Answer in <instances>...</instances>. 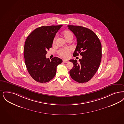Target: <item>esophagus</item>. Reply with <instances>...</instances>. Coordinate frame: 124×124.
Returning <instances> with one entry per match:
<instances>
[{
  "label": "esophagus",
  "mask_w": 124,
  "mask_h": 124,
  "mask_svg": "<svg viewBox=\"0 0 124 124\" xmlns=\"http://www.w3.org/2000/svg\"><path fill=\"white\" fill-rule=\"evenodd\" d=\"M63 62H65V63H67L69 62L68 60H63Z\"/></svg>",
  "instance_id": "1"
}]
</instances>
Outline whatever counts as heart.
<instances>
[{
  "mask_svg": "<svg viewBox=\"0 0 124 124\" xmlns=\"http://www.w3.org/2000/svg\"><path fill=\"white\" fill-rule=\"evenodd\" d=\"M62 35L65 38V39L67 40L69 38H73V33L69 31H63L62 33ZM56 36L54 37L52 43L53 44H54L56 42ZM71 49L70 48H61L58 51V54L60 56L64 58H68L69 57L70 55Z\"/></svg>",
  "mask_w": 124,
  "mask_h": 124,
  "instance_id": "obj_1",
  "label": "heart"
}]
</instances>
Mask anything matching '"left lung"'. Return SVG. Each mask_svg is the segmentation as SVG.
<instances>
[{
    "label": "left lung",
    "instance_id": "obj_1",
    "mask_svg": "<svg viewBox=\"0 0 124 124\" xmlns=\"http://www.w3.org/2000/svg\"><path fill=\"white\" fill-rule=\"evenodd\" d=\"M69 29L74 34L77 38V44L74 56L80 53L82 56L79 59L70 60L73 68L70 70L71 78L79 83L90 81L99 69L102 56L101 44L95 33L85 27L68 25Z\"/></svg>",
    "mask_w": 124,
    "mask_h": 124
}]
</instances>
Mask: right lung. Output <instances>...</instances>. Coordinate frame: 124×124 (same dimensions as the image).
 <instances>
[{"label":"right lung","instance_id":"right-lung-1","mask_svg":"<svg viewBox=\"0 0 124 124\" xmlns=\"http://www.w3.org/2000/svg\"><path fill=\"white\" fill-rule=\"evenodd\" d=\"M62 25L41 26L36 29L27 37L24 47V57L27 70L33 79L40 83L52 80L56 68L62 62L57 57L46 58L47 50L52 46L56 33Z\"/></svg>","mask_w":124,"mask_h":124}]
</instances>
